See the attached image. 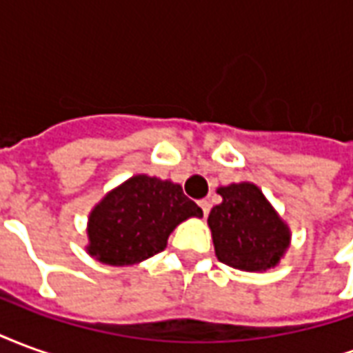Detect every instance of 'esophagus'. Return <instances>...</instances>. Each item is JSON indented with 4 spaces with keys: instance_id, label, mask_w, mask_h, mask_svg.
Returning a JSON list of instances; mask_svg holds the SVG:
<instances>
[{
    "instance_id": "1",
    "label": "esophagus",
    "mask_w": 353,
    "mask_h": 353,
    "mask_svg": "<svg viewBox=\"0 0 353 353\" xmlns=\"http://www.w3.org/2000/svg\"><path fill=\"white\" fill-rule=\"evenodd\" d=\"M199 206L202 208V212H204V215L210 214V208H212V206H210V202H208V200H200Z\"/></svg>"
}]
</instances>
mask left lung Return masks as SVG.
<instances>
[{"instance_id":"8db88e82","label":"left lung","mask_w":353,"mask_h":353,"mask_svg":"<svg viewBox=\"0 0 353 353\" xmlns=\"http://www.w3.org/2000/svg\"><path fill=\"white\" fill-rule=\"evenodd\" d=\"M223 202L210 212L208 225L215 255L248 272L274 266L289 245V229L253 183L221 187Z\"/></svg>"}]
</instances>
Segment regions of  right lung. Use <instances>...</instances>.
Here are the masks:
<instances>
[{
  "instance_id": "right-lung-1",
  "label": "right lung",
  "mask_w": 353,
  "mask_h": 353,
  "mask_svg": "<svg viewBox=\"0 0 353 353\" xmlns=\"http://www.w3.org/2000/svg\"><path fill=\"white\" fill-rule=\"evenodd\" d=\"M189 217H202V210L181 185L134 176L92 210L88 253L105 265H134L161 253L170 232Z\"/></svg>"
}]
</instances>
